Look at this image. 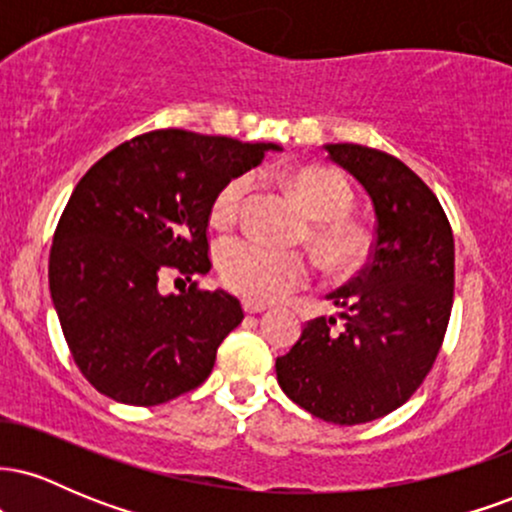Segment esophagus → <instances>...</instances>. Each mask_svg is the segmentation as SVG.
I'll list each match as a JSON object with an SVG mask.
<instances>
[{"mask_svg":"<svg viewBox=\"0 0 512 512\" xmlns=\"http://www.w3.org/2000/svg\"><path fill=\"white\" fill-rule=\"evenodd\" d=\"M243 310L248 315H257V313H264V310H267V305L255 303V301H243Z\"/></svg>","mask_w":512,"mask_h":512,"instance_id":"34e87169","label":"esophagus"}]
</instances>
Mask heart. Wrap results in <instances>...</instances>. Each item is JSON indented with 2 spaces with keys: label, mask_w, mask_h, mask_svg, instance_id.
I'll return each mask as SVG.
<instances>
[{
  "label": "heart",
  "mask_w": 512,
  "mask_h": 512,
  "mask_svg": "<svg viewBox=\"0 0 512 512\" xmlns=\"http://www.w3.org/2000/svg\"><path fill=\"white\" fill-rule=\"evenodd\" d=\"M250 187V173H240L228 180L211 204V221L216 226L236 221ZM293 190L317 219L313 245L322 262L334 272L356 269L366 257L368 238L356 223L346 219L354 209V192L344 175L332 168H301L293 175ZM216 262L223 284L250 301H274L301 286L310 274V264L301 252L272 248L255 238L223 240Z\"/></svg>",
  "instance_id": "b5f03b06"
}]
</instances>
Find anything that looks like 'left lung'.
Segmentation results:
<instances>
[{"mask_svg": "<svg viewBox=\"0 0 512 512\" xmlns=\"http://www.w3.org/2000/svg\"><path fill=\"white\" fill-rule=\"evenodd\" d=\"M322 149L368 192L375 243L366 269L327 296L344 325L310 320L276 358V380L317 419L356 426L402 407L436 361L455 291V240L438 197L399 158L361 144Z\"/></svg>", "mask_w": 512, "mask_h": 512, "instance_id": "1", "label": "left lung"}]
</instances>
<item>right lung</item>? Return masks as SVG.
I'll return each instance as SVG.
<instances>
[{
    "label": "right lung",
    "instance_id": "1",
    "mask_svg": "<svg viewBox=\"0 0 512 512\" xmlns=\"http://www.w3.org/2000/svg\"><path fill=\"white\" fill-rule=\"evenodd\" d=\"M279 144L158 129L115 146L74 187L50 250V296L84 378L105 397L154 407L209 378L243 320L231 293L163 296L166 274H207L216 192Z\"/></svg>",
    "mask_w": 512,
    "mask_h": 512
}]
</instances>
